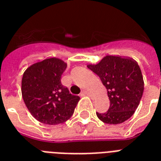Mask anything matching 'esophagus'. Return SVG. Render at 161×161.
<instances>
[{
  "label": "esophagus",
  "instance_id": "1",
  "mask_svg": "<svg viewBox=\"0 0 161 161\" xmlns=\"http://www.w3.org/2000/svg\"><path fill=\"white\" fill-rule=\"evenodd\" d=\"M83 93L84 95H91V93L88 92V91H83Z\"/></svg>",
  "mask_w": 161,
  "mask_h": 161
}]
</instances>
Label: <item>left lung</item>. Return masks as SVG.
<instances>
[{
    "mask_svg": "<svg viewBox=\"0 0 161 161\" xmlns=\"http://www.w3.org/2000/svg\"><path fill=\"white\" fill-rule=\"evenodd\" d=\"M107 89L110 105L107 112L96 113L101 121L118 125L129 119L140 104L144 79L136 61L119 56H106L97 64H88Z\"/></svg>",
    "mask_w": 161,
    "mask_h": 161,
    "instance_id": "left-lung-1",
    "label": "left lung"
}]
</instances>
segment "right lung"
Listing matches in <instances>:
<instances>
[{
	"mask_svg": "<svg viewBox=\"0 0 161 161\" xmlns=\"http://www.w3.org/2000/svg\"><path fill=\"white\" fill-rule=\"evenodd\" d=\"M67 63L47 58L26 68L21 79V94L29 112L39 122L54 125L69 119L80 98L61 83Z\"/></svg>",
	"mask_w": 161,
	"mask_h": 161,
	"instance_id": "add662e5",
	"label": "right lung"
}]
</instances>
